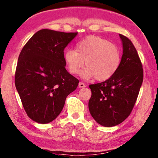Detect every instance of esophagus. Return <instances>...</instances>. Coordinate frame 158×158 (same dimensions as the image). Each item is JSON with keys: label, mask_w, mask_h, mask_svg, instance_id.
Here are the masks:
<instances>
[{"label": "esophagus", "mask_w": 158, "mask_h": 158, "mask_svg": "<svg viewBox=\"0 0 158 158\" xmlns=\"http://www.w3.org/2000/svg\"><path fill=\"white\" fill-rule=\"evenodd\" d=\"M79 88H84V87H86V84L82 83V82H79Z\"/></svg>", "instance_id": "34e87169"}]
</instances>
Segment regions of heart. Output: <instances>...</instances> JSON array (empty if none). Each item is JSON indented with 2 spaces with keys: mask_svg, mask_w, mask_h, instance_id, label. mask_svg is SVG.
I'll return each mask as SVG.
<instances>
[{
  "mask_svg": "<svg viewBox=\"0 0 158 158\" xmlns=\"http://www.w3.org/2000/svg\"><path fill=\"white\" fill-rule=\"evenodd\" d=\"M64 61L72 74H78L85 61L86 66L81 72L82 78L95 77L98 81H105L118 69L121 54L115 44L101 37L91 35L79 41L76 50H66Z\"/></svg>",
  "mask_w": 158,
  "mask_h": 158,
  "instance_id": "1",
  "label": "heart"
}]
</instances>
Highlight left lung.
I'll use <instances>...</instances> for the list:
<instances>
[{
  "instance_id": "obj_1",
  "label": "left lung",
  "mask_w": 158,
  "mask_h": 158,
  "mask_svg": "<svg viewBox=\"0 0 158 158\" xmlns=\"http://www.w3.org/2000/svg\"><path fill=\"white\" fill-rule=\"evenodd\" d=\"M123 54L118 69L101 83L91 84L89 101L90 114L104 127L116 126L130 114L143 81V69L132 41L119 34Z\"/></svg>"
}]
</instances>
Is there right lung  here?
Masks as SVG:
<instances>
[{"mask_svg":"<svg viewBox=\"0 0 158 158\" xmlns=\"http://www.w3.org/2000/svg\"><path fill=\"white\" fill-rule=\"evenodd\" d=\"M78 33L41 29L22 48L15 85L26 114L40 124L54 120L79 80L66 71L64 50Z\"/></svg>","mask_w":158,"mask_h":158,"instance_id":"right-lung-1","label":"right lung"}]
</instances>
